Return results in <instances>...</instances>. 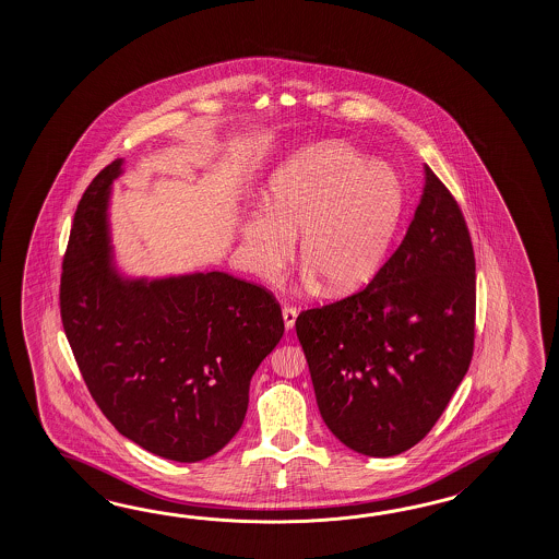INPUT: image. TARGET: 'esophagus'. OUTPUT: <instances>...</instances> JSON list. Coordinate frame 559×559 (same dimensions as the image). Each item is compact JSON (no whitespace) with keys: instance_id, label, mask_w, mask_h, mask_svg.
<instances>
[{"instance_id":"obj_1","label":"esophagus","mask_w":559,"mask_h":559,"mask_svg":"<svg viewBox=\"0 0 559 559\" xmlns=\"http://www.w3.org/2000/svg\"><path fill=\"white\" fill-rule=\"evenodd\" d=\"M282 316H284L285 330H294L297 320V309L294 306H285L282 309Z\"/></svg>"}]
</instances>
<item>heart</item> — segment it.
I'll return each mask as SVG.
<instances>
[{"label":"heart","mask_w":559,"mask_h":559,"mask_svg":"<svg viewBox=\"0 0 559 559\" xmlns=\"http://www.w3.org/2000/svg\"><path fill=\"white\" fill-rule=\"evenodd\" d=\"M265 205L239 226L251 270L274 280L299 236L306 282L345 296L380 274L404 217L405 191L392 167L345 143L325 142L275 169Z\"/></svg>","instance_id":"b5f03b06"}]
</instances>
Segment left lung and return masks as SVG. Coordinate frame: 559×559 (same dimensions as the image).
I'll return each mask as SVG.
<instances>
[{
  "instance_id": "1",
  "label": "left lung",
  "mask_w": 559,
  "mask_h": 559,
  "mask_svg": "<svg viewBox=\"0 0 559 559\" xmlns=\"http://www.w3.org/2000/svg\"><path fill=\"white\" fill-rule=\"evenodd\" d=\"M321 417L349 450L390 457L436 426L474 356L475 258L464 214L426 166L404 241L361 292L297 316Z\"/></svg>"
}]
</instances>
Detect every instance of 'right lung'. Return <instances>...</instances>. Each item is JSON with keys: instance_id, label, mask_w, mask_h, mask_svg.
I'll return each instance as SVG.
<instances>
[{"instance_id": "1", "label": "right lung", "mask_w": 559, "mask_h": 559, "mask_svg": "<svg viewBox=\"0 0 559 559\" xmlns=\"http://www.w3.org/2000/svg\"><path fill=\"white\" fill-rule=\"evenodd\" d=\"M123 159L73 215L63 255V332L97 407L121 436L193 464L238 433L250 381L284 335L274 294L224 272L126 280L111 263L107 205Z\"/></svg>"}]
</instances>
